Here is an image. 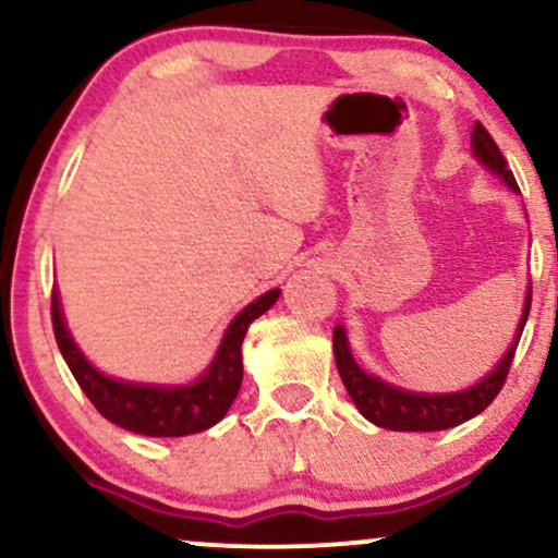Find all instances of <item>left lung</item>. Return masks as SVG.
<instances>
[{
  "instance_id": "obj_1",
  "label": "left lung",
  "mask_w": 558,
  "mask_h": 558,
  "mask_svg": "<svg viewBox=\"0 0 558 558\" xmlns=\"http://www.w3.org/2000/svg\"><path fill=\"white\" fill-rule=\"evenodd\" d=\"M472 151H475L480 165L496 172L514 194L520 191V185L514 181V172L506 165L501 149H498L496 141L490 138V133L480 123L472 128ZM530 299L533 296H530L527 288L520 325H517L514 338H511L509 349H506V354L498 360L496 367L485 377H480V383H475V386L457 390V393H417V390L390 386V383L380 380L377 375L364 373L360 364L354 362V356H351V345L349 338H345L343 325H336V330H332V354H336L338 375H341L343 386L349 390L351 401L362 412V417H367L377 427L399 433H433L457 427L483 412L496 399L498 390L504 388L511 360H514L517 343H520L524 323H527Z\"/></svg>"
}]
</instances>
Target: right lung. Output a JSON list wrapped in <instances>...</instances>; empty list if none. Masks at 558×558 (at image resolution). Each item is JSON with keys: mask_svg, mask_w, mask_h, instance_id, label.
Wrapping results in <instances>:
<instances>
[{"mask_svg": "<svg viewBox=\"0 0 558 558\" xmlns=\"http://www.w3.org/2000/svg\"><path fill=\"white\" fill-rule=\"evenodd\" d=\"M280 288L262 293L252 304L243 306L233 323L228 325L222 336L220 349L215 360L189 386H157V383H128L110 377L94 367L83 356L78 343L70 336L65 315H62L60 293H52V325L57 345L62 351V360L68 362L83 393L94 403L96 412L105 420L114 422L118 427L151 435V438H181L213 427L228 414L230 403L239 396L243 380L241 343L248 325L265 315L278 301Z\"/></svg>", "mask_w": 558, "mask_h": 558, "instance_id": "add662e5", "label": "right lung"}]
</instances>
